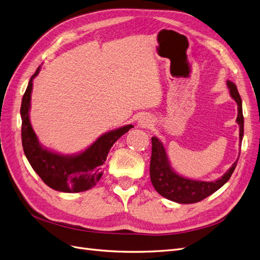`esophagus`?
Segmentation results:
<instances>
[{
    "instance_id": "obj_1",
    "label": "esophagus",
    "mask_w": 260,
    "mask_h": 260,
    "mask_svg": "<svg viewBox=\"0 0 260 260\" xmlns=\"http://www.w3.org/2000/svg\"><path fill=\"white\" fill-rule=\"evenodd\" d=\"M152 124V120L151 118L147 117V116H142L139 119V127L140 128H147L149 125Z\"/></svg>"
}]
</instances>
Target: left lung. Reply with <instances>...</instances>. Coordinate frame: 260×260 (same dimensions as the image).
<instances>
[{"instance_id":"1","label":"left lung","mask_w":260,"mask_h":260,"mask_svg":"<svg viewBox=\"0 0 260 260\" xmlns=\"http://www.w3.org/2000/svg\"><path fill=\"white\" fill-rule=\"evenodd\" d=\"M228 88L230 90V94L232 99L237 102L238 104V118L237 122L240 127V145L242 143V139L244 135V117L242 111V100L239 94V91L235 85L231 81H226ZM240 157V155H239ZM237 159L231 168L228 170L225 174L216 181H199L186 179L182 176L178 175L177 172L172 169L166 153L160 140L156 137L152 138V157L151 164H149V176L151 181L155 187V190L158 192L164 198L176 202L179 204H192L198 203L206 199L207 196L215 193L219 190L228 180L232 176L233 171L237 167Z\"/></svg>"}]
</instances>
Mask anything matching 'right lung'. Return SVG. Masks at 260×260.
<instances>
[{"label":"right lung","instance_id":"add662e5","mask_svg":"<svg viewBox=\"0 0 260 260\" xmlns=\"http://www.w3.org/2000/svg\"><path fill=\"white\" fill-rule=\"evenodd\" d=\"M40 72L38 67L30 78L20 107L22 148L31 167L53 190L78 193L90 190L103 175V164L116 141L127 133L132 124L104 133L85 151L76 155H61L45 148L39 142L29 119L32 81Z\"/></svg>","mask_w":260,"mask_h":260}]
</instances>
